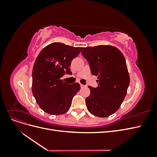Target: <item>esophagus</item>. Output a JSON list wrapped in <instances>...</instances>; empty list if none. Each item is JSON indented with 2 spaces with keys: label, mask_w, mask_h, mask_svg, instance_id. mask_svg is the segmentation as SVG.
<instances>
[{
  "label": "esophagus",
  "mask_w": 157,
  "mask_h": 157,
  "mask_svg": "<svg viewBox=\"0 0 157 157\" xmlns=\"http://www.w3.org/2000/svg\"><path fill=\"white\" fill-rule=\"evenodd\" d=\"M80 87H81V88H84V87H85L84 85H83V84H80Z\"/></svg>",
  "instance_id": "obj_1"
}]
</instances>
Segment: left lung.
<instances>
[{"mask_svg":"<svg viewBox=\"0 0 157 157\" xmlns=\"http://www.w3.org/2000/svg\"><path fill=\"white\" fill-rule=\"evenodd\" d=\"M80 52L88 61L92 74L98 78V87L88 86V110L99 117L110 116L119 109L130 84L124 57L118 48L109 45L80 48Z\"/></svg>","mask_w":157,"mask_h":157,"instance_id":"obj_1","label":"left lung"}]
</instances>
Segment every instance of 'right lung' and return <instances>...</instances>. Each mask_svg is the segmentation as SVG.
<instances>
[{
  "label": "right lung",
  "instance_id": "right-lung-1",
  "mask_svg": "<svg viewBox=\"0 0 157 157\" xmlns=\"http://www.w3.org/2000/svg\"><path fill=\"white\" fill-rule=\"evenodd\" d=\"M79 53L80 47L54 42L37 56L32 73V92L44 112L58 115L68 111L80 86L77 82L69 84L60 78L66 73H71V61Z\"/></svg>",
  "mask_w": 157,
  "mask_h": 157
}]
</instances>
